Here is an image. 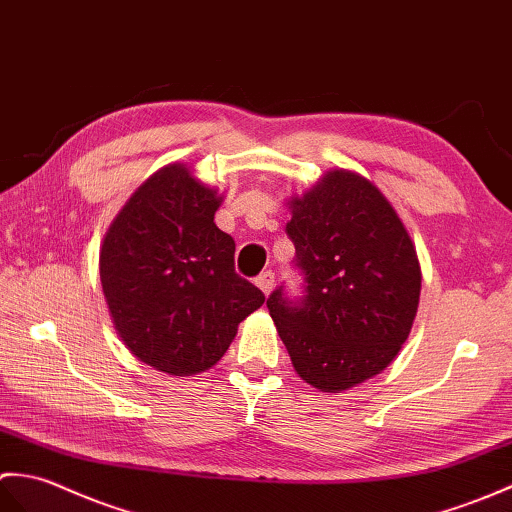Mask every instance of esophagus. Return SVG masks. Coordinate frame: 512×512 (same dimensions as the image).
Here are the masks:
<instances>
[{
	"label": "esophagus",
	"instance_id": "esophagus-1",
	"mask_svg": "<svg viewBox=\"0 0 512 512\" xmlns=\"http://www.w3.org/2000/svg\"><path fill=\"white\" fill-rule=\"evenodd\" d=\"M274 282H276V278H274V271H263V274H260V276L256 278V285H258V289L263 291L265 295H269L271 291H274Z\"/></svg>",
	"mask_w": 512,
	"mask_h": 512
}]
</instances>
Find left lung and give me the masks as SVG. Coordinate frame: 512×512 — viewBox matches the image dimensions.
I'll return each instance as SVG.
<instances>
[{"mask_svg":"<svg viewBox=\"0 0 512 512\" xmlns=\"http://www.w3.org/2000/svg\"><path fill=\"white\" fill-rule=\"evenodd\" d=\"M287 234L304 295L267 298L300 377L320 392H344L379 374L412 331L420 265L410 234L383 192L335 168L291 197Z\"/></svg>","mask_w":512,"mask_h":512,"instance_id":"left-lung-1","label":"left lung"}]
</instances>
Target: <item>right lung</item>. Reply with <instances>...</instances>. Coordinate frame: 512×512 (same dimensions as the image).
<instances>
[{
  "mask_svg": "<svg viewBox=\"0 0 512 512\" xmlns=\"http://www.w3.org/2000/svg\"><path fill=\"white\" fill-rule=\"evenodd\" d=\"M219 192L168 164L133 192L100 247V282L120 339L173 377L212 368L265 295L234 271V238L214 223Z\"/></svg>",
  "mask_w": 512,
  "mask_h": 512,
  "instance_id": "right-lung-1",
  "label": "right lung"
}]
</instances>
